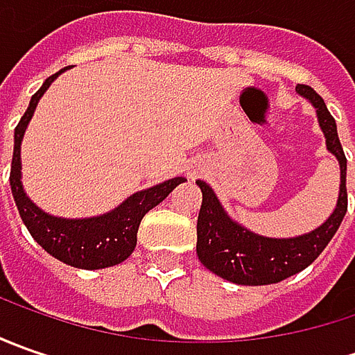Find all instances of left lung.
<instances>
[{
  "mask_svg": "<svg viewBox=\"0 0 355 355\" xmlns=\"http://www.w3.org/2000/svg\"><path fill=\"white\" fill-rule=\"evenodd\" d=\"M296 92L314 106L326 150L340 164V193L334 211L310 233L298 237H265L229 217L215 191L205 182L198 180L203 201L198 217V257L201 265L217 277L243 284L261 286L288 279L312 265L326 245L332 241L344 215L348 211L346 191V156L338 138L334 116L328 112L322 96L306 85H296Z\"/></svg>",
  "mask_w": 355,
  "mask_h": 355,
  "instance_id": "obj_1",
  "label": "left lung"
}]
</instances>
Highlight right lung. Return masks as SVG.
<instances>
[{
    "label": "right lung",
    "instance_id": "obj_1",
    "mask_svg": "<svg viewBox=\"0 0 355 355\" xmlns=\"http://www.w3.org/2000/svg\"><path fill=\"white\" fill-rule=\"evenodd\" d=\"M64 71L67 69H61L59 73L49 76L43 83V87L35 92L27 112L23 114L15 128L9 184H11V193H13L23 223L29 229L31 237L51 257L75 268L96 270V268L120 265L122 261L128 259L136 249V241H138L136 235H138V227L144 215L152 207H156L157 203H162L178 185L184 184L185 180L171 178L168 182L136 191L112 211L94 215V217H80V219L55 217L51 213L43 211L39 205H35L25 193L23 182H21V142L41 96L47 92L51 83Z\"/></svg>",
    "mask_w": 355,
    "mask_h": 355
}]
</instances>
